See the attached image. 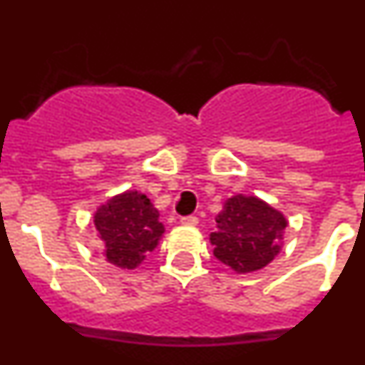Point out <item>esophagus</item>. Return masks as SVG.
Segmentation results:
<instances>
[{"label":"esophagus","mask_w":365,"mask_h":365,"mask_svg":"<svg viewBox=\"0 0 365 365\" xmlns=\"http://www.w3.org/2000/svg\"><path fill=\"white\" fill-rule=\"evenodd\" d=\"M199 222V219L195 215H188V217L180 219V225H185V227H195Z\"/></svg>","instance_id":"34e87169"}]
</instances>
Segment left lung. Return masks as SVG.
Returning a JSON list of instances; mask_svg holds the SVG:
<instances>
[{"label": "left lung", "instance_id": "obj_1", "mask_svg": "<svg viewBox=\"0 0 365 365\" xmlns=\"http://www.w3.org/2000/svg\"><path fill=\"white\" fill-rule=\"evenodd\" d=\"M289 225L285 215L256 195H232L210 232L214 256L235 274L257 272L272 263Z\"/></svg>", "mask_w": 365, "mask_h": 365}]
</instances>
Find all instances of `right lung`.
Returning <instances> with one entry per match:
<instances>
[{
	"label": "right lung",
	"mask_w": 365,
	"mask_h": 365,
	"mask_svg": "<svg viewBox=\"0 0 365 365\" xmlns=\"http://www.w3.org/2000/svg\"><path fill=\"white\" fill-rule=\"evenodd\" d=\"M93 222L104 243L106 261L118 269H137L164 234L159 210L146 193L137 190H125L100 205Z\"/></svg>",
	"instance_id": "right-lung-1"
}]
</instances>
